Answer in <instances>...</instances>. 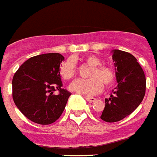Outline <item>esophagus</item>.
Segmentation results:
<instances>
[{"label": "esophagus", "instance_id": "34e87169", "mask_svg": "<svg viewBox=\"0 0 157 157\" xmlns=\"http://www.w3.org/2000/svg\"><path fill=\"white\" fill-rule=\"evenodd\" d=\"M86 100L90 103H92L94 101H96V98H93V97H86Z\"/></svg>", "mask_w": 157, "mask_h": 157}]
</instances>
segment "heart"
Listing matches in <instances>:
<instances>
[{
    "label": "heart",
    "mask_w": 157,
    "mask_h": 157,
    "mask_svg": "<svg viewBox=\"0 0 157 157\" xmlns=\"http://www.w3.org/2000/svg\"><path fill=\"white\" fill-rule=\"evenodd\" d=\"M82 61L91 66L89 79H77L70 85V90L75 93L85 96H92L99 94L103 90V83L109 86L115 81V73L109 66H100L101 61L94 55H89L82 59ZM59 73L64 80H71L76 73L75 62L71 59H67L60 66Z\"/></svg>",
    "instance_id": "b5f03b06"
}]
</instances>
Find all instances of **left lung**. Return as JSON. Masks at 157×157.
<instances>
[{
	"label": "left lung",
	"mask_w": 157,
	"mask_h": 157,
	"mask_svg": "<svg viewBox=\"0 0 157 157\" xmlns=\"http://www.w3.org/2000/svg\"><path fill=\"white\" fill-rule=\"evenodd\" d=\"M111 52L117 86L109 98L105 99V107L100 118L107 122H116L132 113L142 102L145 96L146 78L132 54L119 49Z\"/></svg>",
	"instance_id": "8db88e82"
}]
</instances>
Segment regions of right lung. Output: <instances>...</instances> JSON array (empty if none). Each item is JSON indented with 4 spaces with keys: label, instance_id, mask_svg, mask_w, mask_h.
<instances>
[{
    "label": "right lung",
    "instance_id": "obj_1",
    "mask_svg": "<svg viewBox=\"0 0 157 157\" xmlns=\"http://www.w3.org/2000/svg\"><path fill=\"white\" fill-rule=\"evenodd\" d=\"M64 57L45 53L25 61L13 75V99L26 117L40 125L54 122L63 113L71 95L62 88L59 68ZM59 91L58 95L54 92Z\"/></svg>",
    "mask_w": 157,
    "mask_h": 157
}]
</instances>
